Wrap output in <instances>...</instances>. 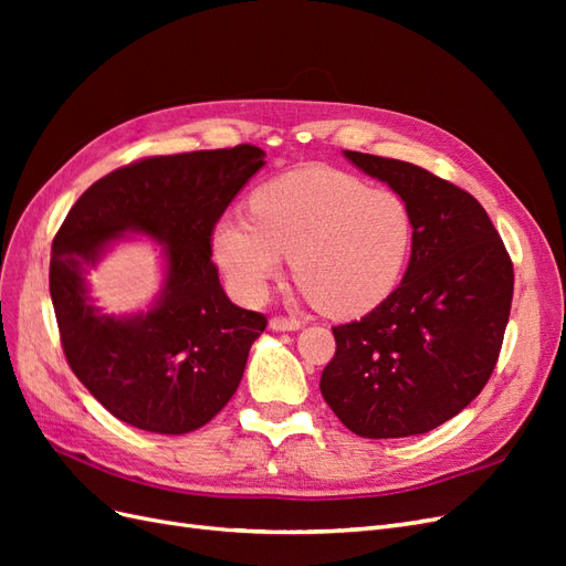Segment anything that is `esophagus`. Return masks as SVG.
Masks as SVG:
<instances>
[{"instance_id": "obj_1", "label": "esophagus", "mask_w": 566, "mask_h": 566, "mask_svg": "<svg viewBox=\"0 0 566 566\" xmlns=\"http://www.w3.org/2000/svg\"><path fill=\"white\" fill-rule=\"evenodd\" d=\"M269 328L271 331H281V333H293V331H300L302 323L297 318H287V316H273L269 321Z\"/></svg>"}]
</instances>
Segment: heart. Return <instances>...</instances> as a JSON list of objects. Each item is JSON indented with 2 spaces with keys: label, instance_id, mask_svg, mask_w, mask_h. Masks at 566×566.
I'll return each instance as SVG.
<instances>
[{
  "label": "heart",
  "instance_id": "b5f03b06",
  "mask_svg": "<svg viewBox=\"0 0 566 566\" xmlns=\"http://www.w3.org/2000/svg\"><path fill=\"white\" fill-rule=\"evenodd\" d=\"M252 214H227L212 252L233 293L260 302L293 256V276L328 316L370 312L399 285L416 221L391 188L302 167L256 188Z\"/></svg>",
  "mask_w": 566,
  "mask_h": 566
}]
</instances>
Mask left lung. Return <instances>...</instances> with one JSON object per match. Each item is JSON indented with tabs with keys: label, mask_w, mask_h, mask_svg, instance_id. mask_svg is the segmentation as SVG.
I'll return each instance as SVG.
<instances>
[{
	"label": "left lung",
	"mask_w": 566,
	"mask_h": 566,
	"mask_svg": "<svg viewBox=\"0 0 566 566\" xmlns=\"http://www.w3.org/2000/svg\"><path fill=\"white\" fill-rule=\"evenodd\" d=\"M397 191L416 221L401 285L361 321L333 328L321 394L358 437L434 430L479 397L499 361L515 273L482 205L403 160L345 150Z\"/></svg>",
	"instance_id": "obj_1"
}]
</instances>
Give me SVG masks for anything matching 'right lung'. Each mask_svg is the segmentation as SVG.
<instances>
[{
	"label": "right lung",
	"mask_w": 566,
	"mask_h": 566,
	"mask_svg": "<svg viewBox=\"0 0 566 566\" xmlns=\"http://www.w3.org/2000/svg\"><path fill=\"white\" fill-rule=\"evenodd\" d=\"M264 167V150H196L146 158L92 184L51 245L49 293L77 380L108 413L156 434L210 422L241 385L266 318L235 306L212 264V229ZM161 245L164 285L146 311L106 315L86 273L117 243Z\"/></svg>",
	"instance_id": "right-lung-1"
}]
</instances>
